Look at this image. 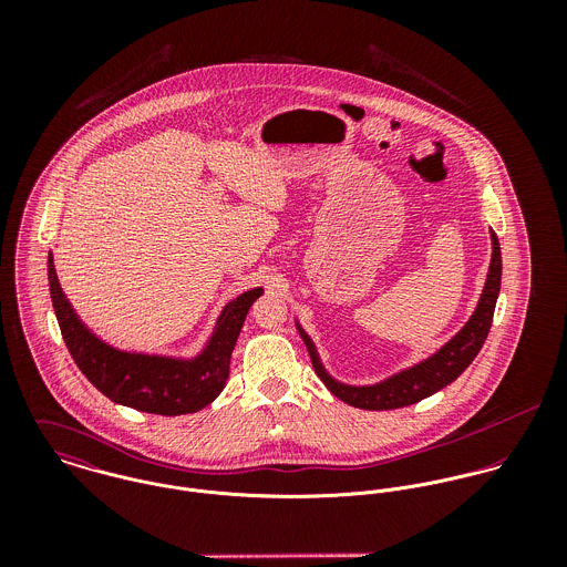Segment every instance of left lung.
<instances>
[{
  "mask_svg": "<svg viewBox=\"0 0 567 567\" xmlns=\"http://www.w3.org/2000/svg\"><path fill=\"white\" fill-rule=\"evenodd\" d=\"M491 246H493V255H491V266H488V275H486L485 290H483V297H481L478 308L472 315V319L432 358L384 380L382 384L349 386V384L336 382L324 371L323 364L319 360V353L315 349V342L299 327V333L310 351L312 367H315L317 375L323 380L324 386L344 404L355 405L362 410H393V408L416 404V402L434 395L443 386L452 384L478 355V351L485 344L491 323H493V310H495V301L499 295V279H502L499 243L493 231H491Z\"/></svg>",
  "mask_w": 567,
  "mask_h": 567,
  "instance_id": "left-lung-1",
  "label": "left lung"
}]
</instances>
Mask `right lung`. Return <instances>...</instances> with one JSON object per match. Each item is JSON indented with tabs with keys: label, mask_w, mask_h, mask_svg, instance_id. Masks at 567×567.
I'll return each instance as SVG.
<instances>
[{
	"label": "right lung",
	"mask_w": 567,
	"mask_h": 567,
	"mask_svg": "<svg viewBox=\"0 0 567 567\" xmlns=\"http://www.w3.org/2000/svg\"><path fill=\"white\" fill-rule=\"evenodd\" d=\"M48 279L63 340L84 378L115 404L165 416L196 412L220 395L244 319L261 295V288H255L234 299L223 310L207 349L196 360H174L126 353L95 338L65 299L52 252L48 257Z\"/></svg>",
	"instance_id": "1"
}]
</instances>
